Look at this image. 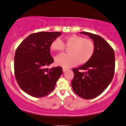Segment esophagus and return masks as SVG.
<instances>
[{
    "instance_id": "1",
    "label": "esophagus",
    "mask_w": 126,
    "mask_h": 126,
    "mask_svg": "<svg viewBox=\"0 0 126 126\" xmlns=\"http://www.w3.org/2000/svg\"><path fill=\"white\" fill-rule=\"evenodd\" d=\"M63 72H65V71H67V70H68V69H67V68H65V67H63Z\"/></svg>"
}]
</instances>
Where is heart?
I'll use <instances>...</instances> for the list:
<instances>
[{
  "instance_id": "b5f03b06",
  "label": "heart",
  "mask_w": 126,
  "mask_h": 126,
  "mask_svg": "<svg viewBox=\"0 0 126 126\" xmlns=\"http://www.w3.org/2000/svg\"><path fill=\"white\" fill-rule=\"evenodd\" d=\"M66 47L69 54H61L55 57L56 64L66 68L76 65L79 63L83 64L89 61L94 52V44L91 40L77 35L65 37L62 41L55 39L51 44L52 51H63Z\"/></svg>"
}]
</instances>
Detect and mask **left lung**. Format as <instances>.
Segmentation results:
<instances>
[{"label":"left lung","mask_w":126,"mask_h":126,"mask_svg":"<svg viewBox=\"0 0 126 126\" xmlns=\"http://www.w3.org/2000/svg\"><path fill=\"white\" fill-rule=\"evenodd\" d=\"M81 33L93 40L95 48L89 61L72 69L74 77L71 86L76 94L89 100L101 94L111 83L114 73L115 56L113 48L102 37L90 32Z\"/></svg>","instance_id":"8db88e82"}]
</instances>
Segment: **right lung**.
<instances>
[{
	"label": "right lung",
	"mask_w": 126,
	"mask_h": 126,
	"mask_svg": "<svg viewBox=\"0 0 126 126\" xmlns=\"http://www.w3.org/2000/svg\"><path fill=\"white\" fill-rule=\"evenodd\" d=\"M60 32L33 33L21 42L14 56V74L20 87L35 97L47 96L54 90L63 74L61 66L46 68L54 63L51 44Z\"/></svg>",
	"instance_id": "right-lung-1"
}]
</instances>
